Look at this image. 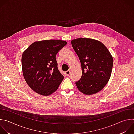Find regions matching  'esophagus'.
I'll use <instances>...</instances> for the list:
<instances>
[{"instance_id":"esophagus-1","label":"esophagus","mask_w":134,"mask_h":134,"mask_svg":"<svg viewBox=\"0 0 134 134\" xmlns=\"http://www.w3.org/2000/svg\"><path fill=\"white\" fill-rule=\"evenodd\" d=\"M70 73V70H67V71H66L65 72V74H66V76L69 75Z\"/></svg>"}]
</instances>
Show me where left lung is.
I'll list each match as a JSON object with an SVG mask.
<instances>
[{
  "label": "left lung",
  "instance_id": "1",
  "mask_svg": "<svg viewBox=\"0 0 134 134\" xmlns=\"http://www.w3.org/2000/svg\"><path fill=\"white\" fill-rule=\"evenodd\" d=\"M71 43L82 70L81 79L75 83L76 86L86 95L98 93L110 78L113 63L111 54L102 43L94 39L80 37Z\"/></svg>",
  "mask_w": 134,
  "mask_h": 134
}]
</instances>
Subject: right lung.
Here are the masks:
<instances>
[{
    "label": "right lung",
    "mask_w": 134,
    "mask_h": 134,
    "mask_svg": "<svg viewBox=\"0 0 134 134\" xmlns=\"http://www.w3.org/2000/svg\"><path fill=\"white\" fill-rule=\"evenodd\" d=\"M67 42L60 40L37 41L24 51L22 57L24 77L35 92L49 95L58 89L64 76L58 69L55 55Z\"/></svg>",
    "instance_id": "right-lung-1"
}]
</instances>
